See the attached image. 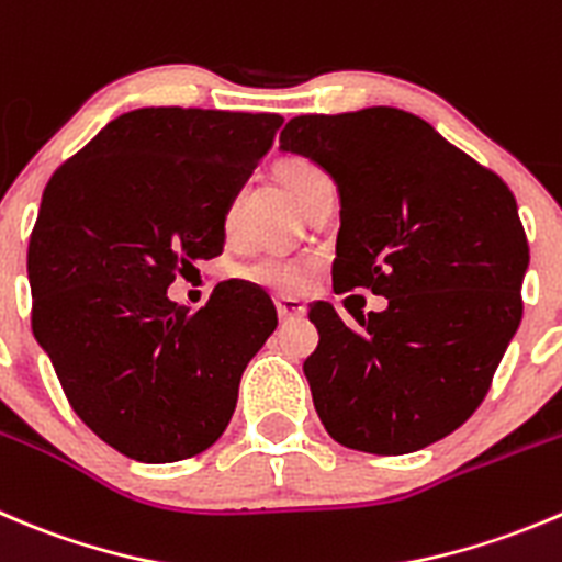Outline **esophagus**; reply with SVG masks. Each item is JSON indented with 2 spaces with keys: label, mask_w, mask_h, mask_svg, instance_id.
<instances>
[{
  "label": "esophagus",
  "mask_w": 562,
  "mask_h": 562,
  "mask_svg": "<svg viewBox=\"0 0 562 562\" xmlns=\"http://www.w3.org/2000/svg\"><path fill=\"white\" fill-rule=\"evenodd\" d=\"M277 307V315H280L282 321H293V318H302L304 315V304L299 302V299H291V296H280L274 302Z\"/></svg>",
  "instance_id": "1"
}]
</instances>
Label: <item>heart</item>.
<instances>
[{
    "instance_id": "1",
    "label": "heart",
    "mask_w": 562,
    "mask_h": 562,
    "mask_svg": "<svg viewBox=\"0 0 562 562\" xmlns=\"http://www.w3.org/2000/svg\"><path fill=\"white\" fill-rule=\"evenodd\" d=\"M280 178L288 189H291L293 198L299 203L307 200V194L313 192L315 183L321 178H326V172L318 165H313L310 159H285L280 165ZM233 220H236V200H231L225 211V227L231 231ZM244 280L255 282L260 288H269V291L280 293H296L299 288L307 282V266L296 263V260L280 258V255H266V258L255 260V263L244 266L241 269Z\"/></svg>"
}]
</instances>
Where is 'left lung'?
<instances>
[{
    "label": "left lung",
    "instance_id": "1",
    "mask_svg": "<svg viewBox=\"0 0 562 562\" xmlns=\"http://www.w3.org/2000/svg\"><path fill=\"white\" fill-rule=\"evenodd\" d=\"M280 148L315 161L340 194L335 291L390 299L384 313L310 307L304 359L335 442L414 453L453 434L486 397L521 321L530 249L499 176L403 109L302 114Z\"/></svg>",
    "mask_w": 562,
    "mask_h": 562
}]
</instances>
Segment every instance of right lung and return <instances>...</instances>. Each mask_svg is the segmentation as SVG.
<instances>
[{
    "instance_id": "1",
    "label": "right lung",
    "mask_w": 562,
    "mask_h": 562,
    "mask_svg": "<svg viewBox=\"0 0 562 562\" xmlns=\"http://www.w3.org/2000/svg\"><path fill=\"white\" fill-rule=\"evenodd\" d=\"M280 125V114L134 109L43 192L26 252L32 331L81 423L128 459L170 464L209 450L274 331L260 288L220 282L198 313L167 288L222 252L227 205Z\"/></svg>"
}]
</instances>
